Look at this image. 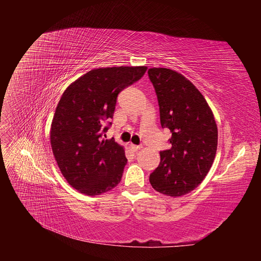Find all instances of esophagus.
<instances>
[{"instance_id":"obj_1","label":"esophagus","mask_w":261,"mask_h":261,"mask_svg":"<svg viewBox=\"0 0 261 261\" xmlns=\"http://www.w3.org/2000/svg\"><path fill=\"white\" fill-rule=\"evenodd\" d=\"M129 148L133 150V151H137V150H139L141 148V146H138V145H133L130 144L129 145Z\"/></svg>"}]
</instances>
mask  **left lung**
Wrapping results in <instances>:
<instances>
[{"label": "left lung", "instance_id": "obj_1", "mask_svg": "<svg viewBox=\"0 0 261 261\" xmlns=\"http://www.w3.org/2000/svg\"><path fill=\"white\" fill-rule=\"evenodd\" d=\"M160 110L162 128H169L171 149L160 151L161 161L149 176L163 195L183 196L198 186L215 160L218 128L206 99L188 80L169 68H150Z\"/></svg>", "mask_w": 261, "mask_h": 261}]
</instances>
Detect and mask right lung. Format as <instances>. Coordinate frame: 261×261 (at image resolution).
Instances as JSON below:
<instances>
[{"label":"right lung","instance_id":"add662e5","mask_svg":"<svg viewBox=\"0 0 261 261\" xmlns=\"http://www.w3.org/2000/svg\"><path fill=\"white\" fill-rule=\"evenodd\" d=\"M146 66L92 69L62 94L51 125V147L63 176L77 191L94 196L121 181L127 163L122 146L105 139L116 99L138 82Z\"/></svg>","mask_w":261,"mask_h":261}]
</instances>
